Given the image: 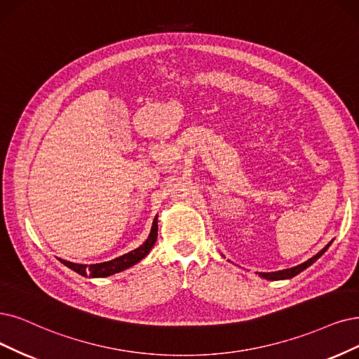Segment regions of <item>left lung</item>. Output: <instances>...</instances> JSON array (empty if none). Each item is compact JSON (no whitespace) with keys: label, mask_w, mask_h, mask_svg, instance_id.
<instances>
[{"label":"left lung","mask_w":359,"mask_h":359,"mask_svg":"<svg viewBox=\"0 0 359 359\" xmlns=\"http://www.w3.org/2000/svg\"><path fill=\"white\" fill-rule=\"evenodd\" d=\"M331 243L333 241H330L321 251L320 253H316L313 257H311L309 260H306L304 263H302V264H297V266H294V268H290V269H284V271H276V272H259V276H262V278H264V280H269V281H280V280H290V278H293V276H296V275H299L302 271H304L306 268H309L311 264H313L318 259H320L325 251L328 250V247L331 245Z\"/></svg>","instance_id":"8db88e82"}]
</instances>
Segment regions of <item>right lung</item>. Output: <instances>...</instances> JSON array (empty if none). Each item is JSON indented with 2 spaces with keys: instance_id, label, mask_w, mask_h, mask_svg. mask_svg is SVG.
<instances>
[{
  "instance_id": "1",
  "label": "right lung",
  "mask_w": 359,
  "mask_h": 359,
  "mask_svg": "<svg viewBox=\"0 0 359 359\" xmlns=\"http://www.w3.org/2000/svg\"><path fill=\"white\" fill-rule=\"evenodd\" d=\"M156 236H158V219L155 217L149 236L146 238V241L140 247L130 251V253H127V255H123V256H119L109 262L95 263V264H79V263H72V262L62 260V259H59V260L65 264V266H68L69 269H72L74 272L83 275V276H90V278L111 276L114 273L123 272L131 266H135V264L139 263L143 257L148 256L156 241Z\"/></svg>"
}]
</instances>
